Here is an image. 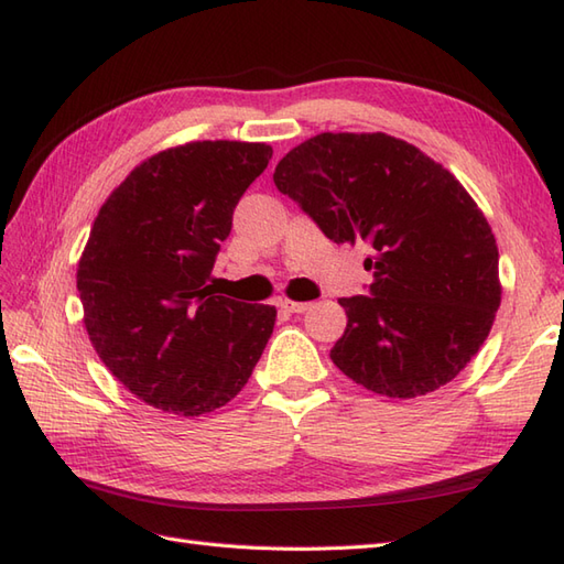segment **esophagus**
<instances>
[{"mask_svg":"<svg viewBox=\"0 0 564 564\" xmlns=\"http://www.w3.org/2000/svg\"><path fill=\"white\" fill-rule=\"evenodd\" d=\"M276 305L283 312H305L310 307V303H297V300H291V297H279Z\"/></svg>","mask_w":564,"mask_h":564,"instance_id":"esophagus-1","label":"esophagus"}]
</instances>
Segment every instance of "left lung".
<instances>
[{
	"label": "left lung",
	"mask_w": 564,
	"mask_h": 564,
	"mask_svg": "<svg viewBox=\"0 0 564 564\" xmlns=\"http://www.w3.org/2000/svg\"><path fill=\"white\" fill-rule=\"evenodd\" d=\"M336 245L368 242L370 293L341 297L332 360L352 382L415 399L459 375L492 329L502 285L478 204L442 163L384 132H324L273 173Z\"/></svg>",
	"instance_id": "obj_1"
}]
</instances>
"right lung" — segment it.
Segmentation results:
<instances>
[{"label":"right lung","instance_id":"1","mask_svg":"<svg viewBox=\"0 0 564 564\" xmlns=\"http://www.w3.org/2000/svg\"><path fill=\"white\" fill-rule=\"evenodd\" d=\"M273 149L189 141L139 163L105 199L78 259L84 326L117 382L165 413H212L250 379L276 307L208 285L240 196Z\"/></svg>","mask_w":564,"mask_h":564}]
</instances>
